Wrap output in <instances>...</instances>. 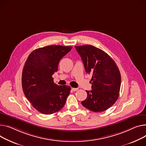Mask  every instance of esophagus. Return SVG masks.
Segmentation results:
<instances>
[{
	"label": "esophagus",
	"instance_id": "esophagus-1",
	"mask_svg": "<svg viewBox=\"0 0 146 146\" xmlns=\"http://www.w3.org/2000/svg\"><path fill=\"white\" fill-rule=\"evenodd\" d=\"M72 90L73 91H74V92H76V91H77V90H78V88H73V87H72Z\"/></svg>",
	"mask_w": 146,
	"mask_h": 146
}]
</instances>
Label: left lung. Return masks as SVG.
I'll list each match as a JSON object with an SVG mask.
<instances>
[{
	"instance_id": "1",
	"label": "left lung",
	"mask_w": 146,
	"mask_h": 146,
	"mask_svg": "<svg viewBox=\"0 0 146 146\" xmlns=\"http://www.w3.org/2000/svg\"><path fill=\"white\" fill-rule=\"evenodd\" d=\"M87 73L92 75V89L82 102L86 108L102 112L117 101L121 86V75L112 58L103 50L92 45L75 46Z\"/></svg>"
}]
</instances>
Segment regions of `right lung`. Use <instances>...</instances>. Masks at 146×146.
<instances>
[{"label":"right lung","instance_id":"add662e5","mask_svg":"<svg viewBox=\"0 0 146 146\" xmlns=\"http://www.w3.org/2000/svg\"><path fill=\"white\" fill-rule=\"evenodd\" d=\"M72 46H47L33 51L25 62L22 77L23 93L33 107L44 114L61 110L65 104L71 88L58 86L52 77L58 70L62 58Z\"/></svg>","mask_w":146,"mask_h":146}]
</instances>
